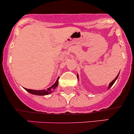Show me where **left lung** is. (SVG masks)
I'll return each instance as SVG.
<instances>
[{"instance_id": "left-lung-1", "label": "left lung", "mask_w": 134, "mask_h": 134, "mask_svg": "<svg viewBox=\"0 0 134 134\" xmlns=\"http://www.w3.org/2000/svg\"><path fill=\"white\" fill-rule=\"evenodd\" d=\"M118 75H119V74H118ZM118 76H116V78H115V79H114V80H113V81H112V82H110V84H109V88H110V87H111L112 85H113V84H114V82H115V81H116V80H117V78H118Z\"/></svg>"}]
</instances>
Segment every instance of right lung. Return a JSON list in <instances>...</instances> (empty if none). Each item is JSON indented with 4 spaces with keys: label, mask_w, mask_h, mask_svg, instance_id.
Segmentation results:
<instances>
[{
    "label": "right lung",
    "mask_w": 134,
    "mask_h": 134,
    "mask_svg": "<svg viewBox=\"0 0 134 134\" xmlns=\"http://www.w3.org/2000/svg\"><path fill=\"white\" fill-rule=\"evenodd\" d=\"M58 77L57 79V81L54 83V85H53L51 87L47 89V90H27V89H25V90H26L27 92L30 93L31 94H34V95H49V94L53 92V90H55L57 88V87L58 86Z\"/></svg>",
    "instance_id": "right-lung-1"
}]
</instances>
